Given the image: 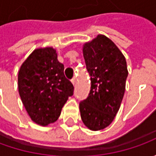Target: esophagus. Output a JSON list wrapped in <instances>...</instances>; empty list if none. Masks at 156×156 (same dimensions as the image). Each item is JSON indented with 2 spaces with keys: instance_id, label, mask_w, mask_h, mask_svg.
Wrapping results in <instances>:
<instances>
[{
  "instance_id": "34e87169",
  "label": "esophagus",
  "mask_w": 156,
  "mask_h": 156,
  "mask_svg": "<svg viewBox=\"0 0 156 156\" xmlns=\"http://www.w3.org/2000/svg\"><path fill=\"white\" fill-rule=\"evenodd\" d=\"M72 83H73V85H74V86H75V84H76V79H75V78H74V79H72Z\"/></svg>"
}]
</instances>
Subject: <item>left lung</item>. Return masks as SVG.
<instances>
[{
  "label": "left lung",
  "mask_w": 156,
  "mask_h": 156,
  "mask_svg": "<svg viewBox=\"0 0 156 156\" xmlns=\"http://www.w3.org/2000/svg\"><path fill=\"white\" fill-rule=\"evenodd\" d=\"M91 89L80 103L84 125L93 131L108 127L121 107L129 75L125 56L108 37L98 34L82 47Z\"/></svg>",
  "instance_id": "obj_1"
}]
</instances>
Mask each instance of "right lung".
<instances>
[{"mask_svg":"<svg viewBox=\"0 0 156 156\" xmlns=\"http://www.w3.org/2000/svg\"><path fill=\"white\" fill-rule=\"evenodd\" d=\"M18 90L29 117L40 126L56 122L62 108L74 94V86L64 75V66L52 47L34 49L21 64Z\"/></svg>","mask_w":156,"mask_h":156,"instance_id":"add662e5","label":"right lung"}]
</instances>
